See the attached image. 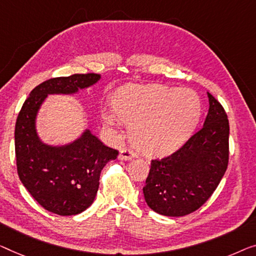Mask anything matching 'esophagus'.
<instances>
[{"instance_id":"esophagus-1","label":"esophagus","mask_w":256,"mask_h":256,"mask_svg":"<svg viewBox=\"0 0 256 256\" xmlns=\"http://www.w3.org/2000/svg\"><path fill=\"white\" fill-rule=\"evenodd\" d=\"M136 156V152L130 150V148H123V150L120 152L118 158H120V160H124V161H130V160L134 158Z\"/></svg>"}]
</instances>
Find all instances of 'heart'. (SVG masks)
<instances>
[{"label":"heart","mask_w":256,"mask_h":256,"mask_svg":"<svg viewBox=\"0 0 256 256\" xmlns=\"http://www.w3.org/2000/svg\"><path fill=\"white\" fill-rule=\"evenodd\" d=\"M114 112L102 118L115 126L117 117L132 126L131 141L141 154L164 158L180 150L196 131L201 116L199 96L186 88L126 86L112 96Z\"/></svg>","instance_id":"heart-1"}]
</instances>
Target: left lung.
I'll use <instances>...</instances> for the list:
<instances>
[{
    "label": "left lung",
    "instance_id": "obj_1",
    "mask_svg": "<svg viewBox=\"0 0 256 256\" xmlns=\"http://www.w3.org/2000/svg\"><path fill=\"white\" fill-rule=\"evenodd\" d=\"M208 94L204 126L180 150L152 160L142 188L148 207L164 216L196 212L212 196L228 163V120L226 110Z\"/></svg>",
    "mask_w": 256,
    "mask_h": 256
}]
</instances>
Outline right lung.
<instances>
[{
    "mask_svg": "<svg viewBox=\"0 0 256 256\" xmlns=\"http://www.w3.org/2000/svg\"><path fill=\"white\" fill-rule=\"evenodd\" d=\"M100 78L86 74L46 80L30 92L18 114L14 150L19 179L38 204L57 215H77L93 204L101 171L118 150L106 146L90 130L64 146L44 144L36 128L38 112L49 94H74Z\"/></svg>",
    "mask_w": 256,
    "mask_h": 256,
    "instance_id": "add662e5",
    "label": "right lung"
}]
</instances>
